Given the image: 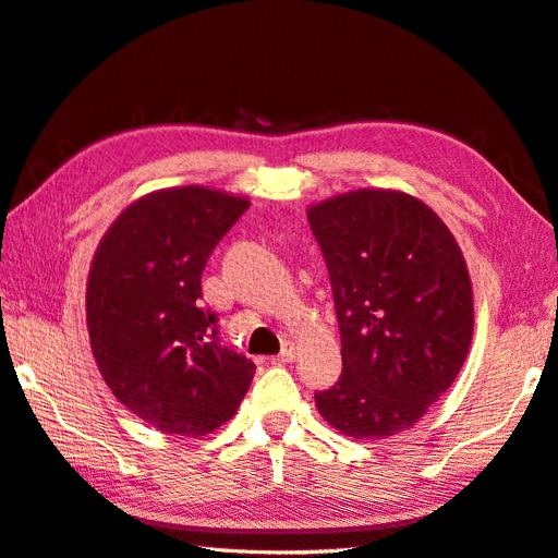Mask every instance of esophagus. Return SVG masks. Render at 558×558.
<instances>
[{"label":"esophagus","instance_id":"obj_1","mask_svg":"<svg viewBox=\"0 0 558 558\" xmlns=\"http://www.w3.org/2000/svg\"><path fill=\"white\" fill-rule=\"evenodd\" d=\"M294 355H298V353H294V345L290 343V345L282 348V351L276 357H270V363L272 365H286V363H292Z\"/></svg>","mask_w":558,"mask_h":558}]
</instances>
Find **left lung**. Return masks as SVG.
Returning <instances> with one entry per match:
<instances>
[{
	"mask_svg": "<svg viewBox=\"0 0 558 558\" xmlns=\"http://www.w3.org/2000/svg\"><path fill=\"white\" fill-rule=\"evenodd\" d=\"M331 276L343 375L314 401L355 440L418 423L466 360L474 294L450 229L423 201L357 189L310 205Z\"/></svg>",
	"mask_w": 558,
	"mask_h": 558,
	"instance_id": "1",
	"label": "left lung"
}]
</instances>
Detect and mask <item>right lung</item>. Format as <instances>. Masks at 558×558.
Here are the masks:
<instances>
[{"label":"right lung","mask_w":558,"mask_h":558,"mask_svg":"<svg viewBox=\"0 0 558 558\" xmlns=\"http://www.w3.org/2000/svg\"><path fill=\"white\" fill-rule=\"evenodd\" d=\"M248 201L179 185L130 203L86 280L89 343L113 397L151 428L201 438L234 416L256 365L220 343L201 276Z\"/></svg>","instance_id":"obj_1"}]
</instances>
